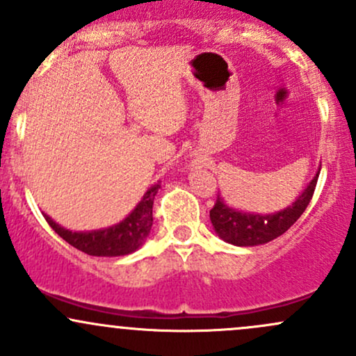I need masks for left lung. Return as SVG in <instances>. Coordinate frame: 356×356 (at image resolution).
<instances>
[{
    "mask_svg": "<svg viewBox=\"0 0 356 356\" xmlns=\"http://www.w3.org/2000/svg\"><path fill=\"white\" fill-rule=\"evenodd\" d=\"M317 177L319 173L309 181L304 192L296 198V202H292V205L284 210H278V212L266 213V216L229 207L224 198L217 195L216 205L210 210V220H212L213 229L220 239L229 244H234V246H258V244L277 239L278 236L289 231L307 209L309 202L314 195Z\"/></svg>",
    "mask_w": 356,
    "mask_h": 356,
    "instance_id": "1",
    "label": "left lung"
}]
</instances>
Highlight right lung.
I'll return each instance as SVG.
<instances>
[{
  "mask_svg": "<svg viewBox=\"0 0 356 356\" xmlns=\"http://www.w3.org/2000/svg\"><path fill=\"white\" fill-rule=\"evenodd\" d=\"M159 188H161L159 183L152 185L124 220L115 225H110V227L97 229V231H70L57 224L47 213H44V217L60 238L83 253L90 256H110V258L131 254L146 243L149 232H151L152 204H154V197Z\"/></svg>",
  "mask_w": 356,
  "mask_h": 356,
  "instance_id": "1",
  "label": "right lung"
}]
</instances>
